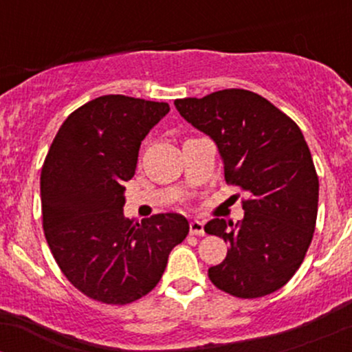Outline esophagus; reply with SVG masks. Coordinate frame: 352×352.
I'll use <instances>...</instances> for the list:
<instances>
[{
  "label": "esophagus",
  "instance_id": "obj_1",
  "mask_svg": "<svg viewBox=\"0 0 352 352\" xmlns=\"http://www.w3.org/2000/svg\"><path fill=\"white\" fill-rule=\"evenodd\" d=\"M190 235L204 236L205 235L204 221H200V220H192V221H190Z\"/></svg>",
  "mask_w": 352,
  "mask_h": 352
}]
</instances>
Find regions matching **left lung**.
<instances>
[{
  "mask_svg": "<svg viewBox=\"0 0 352 352\" xmlns=\"http://www.w3.org/2000/svg\"><path fill=\"white\" fill-rule=\"evenodd\" d=\"M180 116L217 144L225 180L250 193L240 223L213 218L208 235L230 245L208 270L236 298H260L292 280L313 240L319 182L302 132L270 100L245 89L177 99Z\"/></svg>",
  "mask_w": 352,
  "mask_h": 352,
  "instance_id": "left-lung-1",
  "label": "left lung"
}]
</instances>
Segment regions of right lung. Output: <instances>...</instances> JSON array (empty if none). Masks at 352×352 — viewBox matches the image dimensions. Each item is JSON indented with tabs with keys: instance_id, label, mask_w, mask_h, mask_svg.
Returning a JSON list of instances; mask_svg holds the SVG:
<instances>
[{
	"instance_id": "add662e5",
	"label": "right lung",
	"mask_w": 352,
	"mask_h": 352,
	"mask_svg": "<svg viewBox=\"0 0 352 352\" xmlns=\"http://www.w3.org/2000/svg\"><path fill=\"white\" fill-rule=\"evenodd\" d=\"M170 107L111 94L64 120L41 170L43 228L60 272L80 293L127 305L160 281L168 254L188 235L187 218L124 217L139 148Z\"/></svg>"
}]
</instances>
